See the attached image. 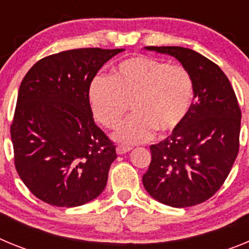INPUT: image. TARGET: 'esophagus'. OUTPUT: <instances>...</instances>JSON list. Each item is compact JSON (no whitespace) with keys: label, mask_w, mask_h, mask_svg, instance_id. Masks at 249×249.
Returning a JSON list of instances; mask_svg holds the SVG:
<instances>
[{"label":"esophagus","mask_w":249,"mask_h":249,"mask_svg":"<svg viewBox=\"0 0 249 249\" xmlns=\"http://www.w3.org/2000/svg\"><path fill=\"white\" fill-rule=\"evenodd\" d=\"M131 151V147L127 146H117V153L118 155H124L127 152Z\"/></svg>","instance_id":"obj_1"}]
</instances>
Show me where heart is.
I'll list each match as a JSON object with an SVG mask.
<instances>
[{
    "label": "heart",
    "instance_id": "obj_1",
    "mask_svg": "<svg viewBox=\"0 0 249 249\" xmlns=\"http://www.w3.org/2000/svg\"><path fill=\"white\" fill-rule=\"evenodd\" d=\"M89 100L96 120L107 128H116L131 105L135 114L113 137L137 144L149 140L155 129L169 133L183 124L195 100V82L182 66L136 56L118 63L111 77H93Z\"/></svg>",
    "mask_w": 249,
    "mask_h": 249
}]
</instances>
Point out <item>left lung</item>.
Instances as JSON below:
<instances>
[{"mask_svg": "<svg viewBox=\"0 0 249 249\" xmlns=\"http://www.w3.org/2000/svg\"><path fill=\"white\" fill-rule=\"evenodd\" d=\"M144 48L181 62L195 82V100L183 124L149 147L151 164L142 182L160 203L196 206L221 188L238 155V101L223 71L198 52L178 46Z\"/></svg>", "mask_w": 249, "mask_h": 249, "instance_id": "8db88e82", "label": "left lung"}]
</instances>
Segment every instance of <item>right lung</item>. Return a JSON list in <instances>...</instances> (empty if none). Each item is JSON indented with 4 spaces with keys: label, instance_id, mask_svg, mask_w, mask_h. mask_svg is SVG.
Instances as JSON below:
<instances>
[{
    "label": "right lung",
    "instance_id": "obj_1",
    "mask_svg": "<svg viewBox=\"0 0 249 249\" xmlns=\"http://www.w3.org/2000/svg\"><path fill=\"white\" fill-rule=\"evenodd\" d=\"M124 51L78 48L39 59L22 80L11 140L17 173L37 198L77 207L107 184L116 146L93 121L89 86Z\"/></svg>",
    "mask_w": 249,
    "mask_h": 249
}]
</instances>
